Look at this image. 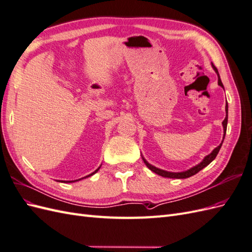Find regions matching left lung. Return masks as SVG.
Instances as JSON below:
<instances>
[{
  "label": "left lung",
  "mask_w": 252,
  "mask_h": 252,
  "mask_svg": "<svg viewBox=\"0 0 252 252\" xmlns=\"http://www.w3.org/2000/svg\"><path fill=\"white\" fill-rule=\"evenodd\" d=\"M212 67H213V69L216 70V72L218 73V75H219V72H218V69L217 68L212 65ZM219 85L220 86H222L223 88H224V86H223V83H222V81H220V75H219ZM227 122H228V105L226 104V118H225V120L223 121V127H224V136H223V141H224V138H225V134H226V129H227ZM223 141H222V143H220L219 146L217 147V148H215L213 149V151L211 152L210 155H208L207 157H205V158L203 159V161L199 164V165H196V166H194V167H192V168H190L189 170H186V171H183V172H169V171H165V170H162V169H158V168H157V167H155V166H152V165H150L146 159H145L144 158H143V161H144V163L146 164V166L148 167V168L151 170V171H154L155 173H157V174H158V175H161V177H164V178H170V179H187V178H190V177H192V175H194L195 173H197L199 172L200 170H202L203 168H205L206 166H208L213 159H215L216 158H217V156H218V154H219V151H220V147H222V144H223Z\"/></svg>",
  "instance_id": "8db88e82"
}]
</instances>
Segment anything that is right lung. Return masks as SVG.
<instances>
[{
  "label": "right lung",
  "instance_id": "1",
  "mask_svg": "<svg viewBox=\"0 0 252 252\" xmlns=\"http://www.w3.org/2000/svg\"><path fill=\"white\" fill-rule=\"evenodd\" d=\"M98 169H100V167H98V168H97V169H96V170H95L94 172H93V173H90L89 175H87V177H85V178H88V177H90V175H93V174H94V173H95V172H96V171H97ZM77 181H79V180H77ZM66 182H67V181H66ZM68 182H69V183H70V182H75V181H68Z\"/></svg>",
  "mask_w": 252,
  "mask_h": 252
}]
</instances>
